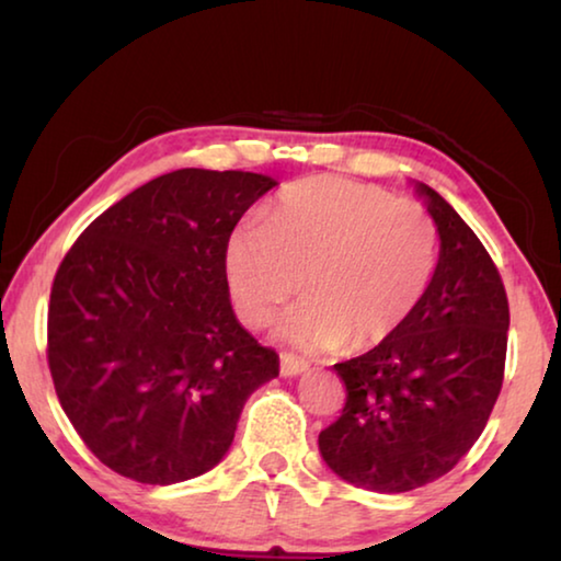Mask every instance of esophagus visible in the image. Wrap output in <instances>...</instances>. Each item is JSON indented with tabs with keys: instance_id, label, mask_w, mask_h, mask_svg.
Masks as SVG:
<instances>
[{
	"instance_id": "esophagus-1",
	"label": "esophagus",
	"mask_w": 561,
	"mask_h": 561,
	"mask_svg": "<svg viewBox=\"0 0 561 561\" xmlns=\"http://www.w3.org/2000/svg\"><path fill=\"white\" fill-rule=\"evenodd\" d=\"M304 370H308V364L304 358L293 356V353H288V351H280V374L283 376H298V374H304Z\"/></svg>"
}]
</instances>
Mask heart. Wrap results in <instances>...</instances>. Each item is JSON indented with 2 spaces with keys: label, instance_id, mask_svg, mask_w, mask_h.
<instances>
[{
  "label": "heart",
  "instance_id": "obj_1",
  "mask_svg": "<svg viewBox=\"0 0 561 561\" xmlns=\"http://www.w3.org/2000/svg\"><path fill=\"white\" fill-rule=\"evenodd\" d=\"M442 263V236L426 208L348 178L288 185L265 222L240 220L226 243L228 286L240 318L265 325L304 288L280 335L306 351L351 341L370 348L407 325Z\"/></svg>",
  "mask_w": 561,
  "mask_h": 561
}]
</instances>
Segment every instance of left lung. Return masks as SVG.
Returning <instances> with one entry per match:
<instances>
[{
  "label": "left lung",
  "mask_w": 561,
  "mask_h": 561,
  "mask_svg": "<svg viewBox=\"0 0 561 561\" xmlns=\"http://www.w3.org/2000/svg\"><path fill=\"white\" fill-rule=\"evenodd\" d=\"M416 191L442 236L424 304L391 339L343 364L346 407L318 446L360 489L401 494L451 471L484 431L504 381L510 300L494 261L461 215Z\"/></svg>",
  "instance_id": "obj_1"
}]
</instances>
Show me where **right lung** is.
Masks as SVG:
<instances>
[{
	"mask_svg": "<svg viewBox=\"0 0 561 561\" xmlns=\"http://www.w3.org/2000/svg\"><path fill=\"white\" fill-rule=\"evenodd\" d=\"M275 185L240 170L168 172L94 218L59 263L47 364L84 446L168 486L230 449L248 396L278 376L230 306L226 243Z\"/></svg>",
	"mask_w": 561,
	"mask_h": 561,
	"instance_id": "add662e5",
	"label": "right lung"
}]
</instances>
